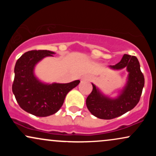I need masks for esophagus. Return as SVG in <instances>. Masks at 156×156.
<instances>
[{"label": "esophagus", "instance_id": "esophagus-1", "mask_svg": "<svg viewBox=\"0 0 156 156\" xmlns=\"http://www.w3.org/2000/svg\"><path fill=\"white\" fill-rule=\"evenodd\" d=\"M85 80V78H82V80Z\"/></svg>", "mask_w": 156, "mask_h": 156}]
</instances>
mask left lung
<instances>
[{
	"label": "left lung",
	"instance_id": "1",
	"mask_svg": "<svg viewBox=\"0 0 156 156\" xmlns=\"http://www.w3.org/2000/svg\"><path fill=\"white\" fill-rule=\"evenodd\" d=\"M109 67L117 70L126 67L128 76L124 88L116 98L104 95L92 83V92L87 97L86 104L92 114L103 119H114L133 109L140 100L144 85V75L136 56L125 54L119 63Z\"/></svg>",
	"mask_w": 156,
	"mask_h": 156
}]
</instances>
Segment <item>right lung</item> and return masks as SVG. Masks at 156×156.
<instances>
[{
  "instance_id": "add662e5",
  "label": "right lung",
  "mask_w": 156,
  "mask_h": 156,
  "mask_svg": "<svg viewBox=\"0 0 156 156\" xmlns=\"http://www.w3.org/2000/svg\"><path fill=\"white\" fill-rule=\"evenodd\" d=\"M54 52L47 50L28 51L17 59L15 67L12 92L21 108L37 117H48L58 112L67 94L80 83L51 84L40 81L34 75L36 64Z\"/></svg>"
}]
</instances>
